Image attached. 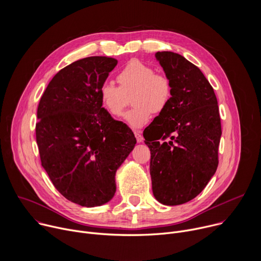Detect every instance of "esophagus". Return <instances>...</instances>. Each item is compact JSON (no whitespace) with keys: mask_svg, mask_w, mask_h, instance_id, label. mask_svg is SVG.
I'll return each instance as SVG.
<instances>
[{"mask_svg":"<svg viewBox=\"0 0 261 261\" xmlns=\"http://www.w3.org/2000/svg\"><path fill=\"white\" fill-rule=\"evenodd\" d=\"M134 134H135V137H136L137 142H142V141H143V137H142V135L140 134V132L135 131V132H134Z\"/></svg>","mask_w":261,"mask_h":261,"instance_id":"1","label":"esophagus"}]
</instances>
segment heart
I'll return each instance as SVG.
<instances>
[{"label": "heart", "mask_w": 261, "mask_h": 261, "mask_svg": "<svg viewBox=\"0 0 261 261\" xmlns=\"http://www.w3.org/2000/svg\"><path fill=\"white\" fill-rule=\"evenodd\" d=\"M119 87L104 83L99 90L103 107L113 117H121L132 98L134 107L126 114L127 124L142 128L152 114L160 115L170 103L172 89L169 79L140 61L132 60L118 73Z\"/></svg>", "instance_id": "b5f03b06"}]
</instances>
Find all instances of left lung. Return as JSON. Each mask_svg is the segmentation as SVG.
<instances>
[{"mask_svg":"<svg viewBox=\"0 0 261 261\" xmlns=\"http://www.w3.org/2000/svg\"><path fill=\"white\" fill-rule=\"evenodd\" d=\"M155 56L172 95L143 137L151 151L153 194L165 205H177L195 198L215 174L221 119L214 89L198 67L172 51Z\"/></svg>","mask_w":261,"mask_h":261,"instance_id":"8db88e82","label":"left lung"}]
</instances>
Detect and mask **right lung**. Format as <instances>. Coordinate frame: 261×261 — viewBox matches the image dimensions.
I'll return each instance as SVG.
<instances>
[{"label": "right lung", "instance_id": "obj_1", "mask_svg": "<svg viewBox=\"0 0 261 261\" xmlns=\"http://www.w3.org/2000/svg\"><path fill=\"white\" fill-rule=\"evenodd\" d=\"M118 61L89 57L60 70L44 91L38 109L36 140L41 165L68 200L93 207L116 193V172L136 138L113 119L99 97Z\"/></svg>", "mask_w": 261, "mask_h": 261}]
</instances>
